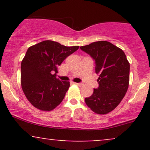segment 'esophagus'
<instances>
[{
    "instance_id": "esophagus-1",
    "label": "esophagus",
    "mask_w": 150,
    "mask_h": 150,
    "mask_svg": "<svg viewBox=\"0 0 150 150\" xmlns=\"http://www.w3.org/2000/svg\"><path fill=\"white\" fill-rule=\"evenodd\" d=\"M77 86H79V87H82V85H83V83H75Z\"/></svg>"
}]
</instances>
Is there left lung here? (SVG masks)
Here are the masks:
<instances>
[{
    "label": "left lung",
    "instance_id": "1",
    "mask_svg": "<svg viewBox=\"0 0 150 150\" xmlns=\"http://www.w3.org/2000/svg\"><path fill=\"white\" fill-rule=\"evenodd\" d=\"M95 62V72L99 74V87L86 104L97 114L111 112L125 97L129 85L130 63L123 50L106 41L93 42L81 46Z\"/></svg>",
    "mask_w": 150,
    "mask_h": 150
}]
</instances>
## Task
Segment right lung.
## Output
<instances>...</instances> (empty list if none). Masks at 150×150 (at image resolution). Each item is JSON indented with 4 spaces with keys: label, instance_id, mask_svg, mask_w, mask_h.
<instances>
[{
    "label": "right lung",
    "instance_id": "right-lung-1",
    "mask_svg": "<svg viewBox=\"0 0 150 150\" xmlns=\"http://www.w3.org/2000/svg\"><path fill=\"white\" fill-rule=\"evenodd\" d=\"M78 49L46 40L27 49L21 63V85L34 107L49 111L61 104L70 82L56 78L58 68Z\"/></svg>",
    "mask_w": 150,
    "mask_h": 150
}]
</instances>
